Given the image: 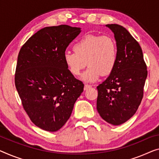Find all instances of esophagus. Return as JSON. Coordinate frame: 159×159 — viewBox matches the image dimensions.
<instances>
[{
    "label": "esophagus",
    "instance_id": "esophagus-1",
    "mask_svg": "<svg viewBox=\"0 0 159 159\" xmlns=\"http://www.w3.org/2000/svg\"><path fill=\"white\" fill-rule=\"evenodd\" d=\"M91 87V85H89V84H85L84 85V90H88Z\"/></svg>",
    "mask_w": 159,
    "mask_h": 159
}]
</instances>
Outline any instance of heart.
Segmentation results:
<instances>
[{
  "label": "heart",
  "mask_w": 159,
  "mask_h": 159,
  "mask_svg": "<svg viewBox=\"0 0 159 159\" xmlns=\"http://www.w3.org/2000/svg\"><path fill=\"white\" fill-rule=\"evenodd\" d=\"M74 51H66L63 60L71 74L78 76L85 66L89 68L81 75L86 82H93L101 75H108L114 70L118 60L116 42L108 35L89 34L73 46Z\"/></svg>",
  "instance_id": "1"
}]
</instances>
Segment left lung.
Returning <instances> with one entry per match:
<instances>
[{"mask_svg":"<svg viewBox=\"0 0 159 159\" xmlns=\"http://www.w3.org/2000/svg\"><path fill=\"white\" fill-rule=\"evenodd\" d=\"M114 34L118 60L114 70L97 86V111L109 124H124L135 114L141 102L147 67L140 45L121 25L108 24Z\"/></svg>","mask_w":159,"mask_h":159,"instance_id":"left-lung-1","label":"left lung"}]
</instances>
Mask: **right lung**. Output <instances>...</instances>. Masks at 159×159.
<instances>
[{"label":"right lung","mask_w":159,"mask_h":159,"mask_svg":"<svg viewBox=\"0 0 159 159\" xmlns=\"http://www.w3.org/2000/svg\"><path fill=\"white\" fill-rule=\"evenodd\" d=\"M80 32V28L67 25L43 28L18 53L16 88L30 119L45 131H57L63 126L84 91V84L63 60L68 45Z\"/></svg>","instance_id":"add662e5"}]
</instances>
